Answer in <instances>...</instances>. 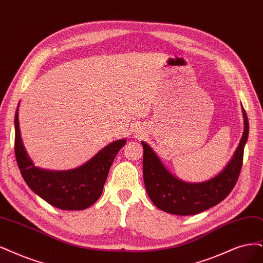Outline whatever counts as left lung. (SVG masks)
<instances>
[{
  "label": "left lung",
  "mask_w": 263,
  "mask_h": 263,
  "mask_svg": "<svg viewBox=\"0 0 263 263\" xmlns=\"http://www.w3.org/2000/svg\"><path fill=\"white\" fill-rule=\"evenodd\" d=\"M242 116L244 133L234 156L217 177L202 183H186L172 176L149 145L142 142L144 183L155 206L172 215L191 216L218 205L229 195L238 180L249 133L248 118L244 108Z\"/></svg>",
  "instance_id": "1"
}]
</instances>
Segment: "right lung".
<instances>
[{"label":"right lung","mask_w":263,"mask_h":263,"mask_svg":"<svg viewBox=\"0 0 263 263\" xmlns=\"http://www.w3.org/2000/svg\"><path fill=\"white\" fill-rule=\"evenodd\" d=\"M125 140L110 143L83 166L68 171H50L36 168L29 158L21 138L18 107L15 112V156L18 168L36 195L50 205L63 210H83L100 198L116 155Z\"/></svg>","instance_id":"add662e5"}]
</instances>
